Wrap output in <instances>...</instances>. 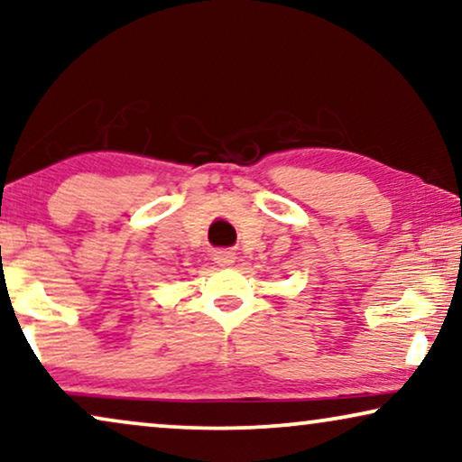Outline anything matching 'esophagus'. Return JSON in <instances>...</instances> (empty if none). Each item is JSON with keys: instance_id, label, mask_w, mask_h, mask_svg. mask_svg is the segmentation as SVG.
<instances>
[{"instance_id": "obj_1", "label": "esophagus", "mask_w": 462, "mask_h": 462, "mask_svg": "<svg viewBox=\"0 0 462 462\" xmlns=\"http://www.w3.org/2000/svg\"><path fill=\"white\" fill-rule=\"evenodd\" d=\"M214 263H217L218 267H231V264L236 263V254H233L231 250H217L214 252Z\"/></svg>"}]
</instances>
